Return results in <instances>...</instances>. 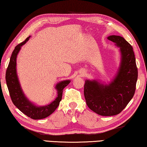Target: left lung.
Here are the masks:
<instances>
[{"label":"left lung","instance_id":"1","mask_svg":"<svg viewBox=\"0 0 147 147\" xmlns=\"http://www.w3.org/2000/svg\"><path fill=\"white\" fill-rule=\"evenodd\" d=\"M107 38L119 48L120 63L117 73L108 84L99 79H86L84 86L86 105L102 116L117 115L127 107L134 95L138 80L132 46L119 35H110Z\"/></svg>","mask_w":147,"mask_h":147}]
</instances>
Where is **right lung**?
Masks as SVG:
<instances>
[{
  "label": "right lung",
  "mask_w": 147,
  "mask_h": 147,
  "mask_svg": "<svg viewBox=\"0 0 147 147\" xmlns=\"http://www.w3.org/2000/svg\"><path fill=\"white\" fill-rule=\"evenodd\" d=\"M30 37L29 36L24 41L15 46L6 70V80L10 97L15 106L28 117L33 119H41L48 117L58 107L61 101L63 89L71 81L64 80L56 84L55 88L57 95L54 101L48 105L38 106L28 99L22 90L17 76V57L21 47L26 43Z\"/></svg>",
  "instance_id": "add662e5"
}]
</instances>
